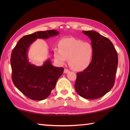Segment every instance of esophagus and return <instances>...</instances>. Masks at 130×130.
<instances>
[{
  "mask_svg": "<svg viewBox=\"0 0 130 130\" xmlns=\"http://www.w3.org/2000/svg\"><path fill=\"white\" fill-rule=\"evenodd\" d=\"M69 70L67 69H65L64 71H63V73H65V74H66V73H69Z\"/></svg>",
  "mask_w": 130,
  "mask_h": 130,
  "instance_id": "34e87169",
  "label": "esophagus"
}]
</instances>
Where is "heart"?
Instances as JSON below:
<instances>
[{"mask_svg":"<svg viewBox=\"0 0 130 130\" xmlns=\"http://www.w3.org/2000/svg\"><path fill=\"white\" fill-rule=\"evenodd\" d=\"M93 48L88 42L75 38H67L59 42V48H55L54 56L61 65L69 59L71 68L82 71L89 67L93 56Z\"/></svg>","mask_w":130,"mask_h":130,"instance_id":"obj_1","label":"heart"}]
</instances>
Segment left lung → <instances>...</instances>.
<instances>
[{"instance_id":"8db88e82","label":"left lung","mask_w":130,"mask_h":130,"mask_svg":"<svg viewBox=\"0 0 130 130\" xmlns=\"http://www.w3.org/2000/svg\"><path fill=\"white\" fill-rule=\"evenodd\" d=\"M91 40L93 56L90 65L77 73L75 89L82 97H102L113 87L118 65L117 52L108 38L94 31H83Z\"/></svg>"}]
</instances>
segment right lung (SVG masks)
I'll use <instances>...</instances> for the list:
<instances>
[{"label": "right lung", "instance_id": "obj_1", "mask_svg": "<svg viewBox=\"0 0 130 130\" xmlns=\"http://www.w3.org/2000/svg\"><path fill=\"white\" fill-rule=\"evenodd\" d=\"M59 34L54 29L38 31L24 36L13 48L10 57L13 83L24 95L32 100L47 98L63 72V68L55 67L47 60L37 67L29 62L27 56L30 45L37 38L48 39Z\"/></svg>", "mask_w": 130, "mask_h": 130}]
</instances>
